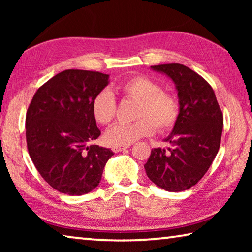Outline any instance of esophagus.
<instances>
[{
    "label": "esophagus",
    "mask_w": 252,
    "mask_h": 252,
    "mask_svg": "<svg viewBox=\"0 0 252 252\" xmlns=\"http://www.w3.org/2000/svg\"><path fill=\"white\" fill-rule=\"evenodd\" d=\"M130 148V144H126V146H119V147H113L112 150L113 152H120V151H123L126 150V149Z\"/></svg>",
    "instance_id": "obj_1"
}]
</instances>
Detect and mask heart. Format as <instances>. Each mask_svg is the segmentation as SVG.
I'll use <instances>...</instances> for the list:
<instances>
[{
    "label": "heart",
    "mask_w": 252,
    "mask_h": 252,
    "mask_svg": "<svg viewBox=\"0 0 252 252\" xmlns=\"http://www.w3.org/2000/svg\"><path fill=\"white\" fill-rule=\"evenodd\" d=\"M126 97L138 101L131 123H118L108 130L106 142L111 146H126L143 136L151 135L155 126L160 132L172 129L180 113L179 101L172 93L162 90L160 83L146 75H135L119 84ZM92 113L101 125H110L117 116V101L112 92L102 90L92 101Z\"/></svg>",
    "instance_id": "obj_1"
}]
</instances>
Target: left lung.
<instances>
[{
    "mask_svg": "<svg viewBox=\"0 0 252 252\" xmlns=\"http://www.w3.org/2000/svg\"><path fill=\"white\" fill-rule=\"evenodd\" d=\"M176 84L180 113L165 141L171 146L152 149L144 164L147 176L162 189L179 192L198 183L219 151L223 114L215 91L189 67L169 63L152 65Z\"/></svg>",
    "mask_w": 252,
    "mask_h": 252,
    "instance_id": "8db88e82",
    "label": "left lung"
}]
</instances>
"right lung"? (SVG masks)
Listing matches in <instances>:
<instances>
[{"label":"right lung","mask_w":252,"mask_h":252,"mask_svg":"<svg viewBox=\"0 0 252 252\" xmlns=\"http://www.w3.org/2000/svg\"><path fill=\"white\" fill-rule=\"evenodd\" d=\"M108 80V74L96 71H62L37 89L29 105L25 118L29 155L41 177L59 192H90L114 155L92 143L101 134L92 101Z\"/></svg>","instance_id":"right-lung-1"}]
</instances>
